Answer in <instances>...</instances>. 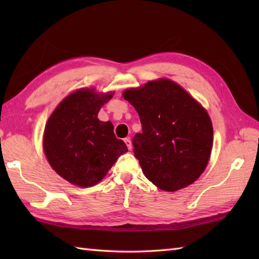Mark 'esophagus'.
<instances>
[{
	"mask_svg": "<svg viewBox=\"0 0 259 259\" xmlns=\"http://www.w3.org/2000/svg\"><path fill=\"white\" fill-rule=\"evenodd\" d=\"M123 141H124V144L126 145V147H128L129 150L133 149V145H131V140L129 138H124Z\"/></svg>",
	"mask_w": 259,
	"mask_h": 259,
	"instance_id": "34e87169",
	"label": "esophagus"
}]
</instances>
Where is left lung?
I'll return each mask as SVG.
<instances>
[{
	"label": "left lung",
	"mask_w": 259,
	"mask_h": 259,
	"mask_svg": "<svg viewBox=\"0 0 259 259\" xmlns=\"http://www.w3.org/2000/svg\"><path fill=\"white\" fill-rule=\"evenodd\" d=\"M123 98L139 114L142 133L133 139L142 171L158 188L176 191L196 181L212 148L207 111L175 82L149 81Z\"/></svg>",
	"instance_id": "left-lung-1"
}]
</instances>
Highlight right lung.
<instances>
[{"label": "right lung", "mask_w": 259, "mask_h": 259, "mask_svg": "<svg viewBox=\"0 0 259 259\" xmlns=\"http://www.w3.org/2000/svg\"><path fill=\"white\" fill-rule=\"evenodd\" d=\"M111 98L112 93L78 90L65 98L48 120L43 138L48 161L71 184L97 185L128 151L115 137L112 123L98 119L99 110Z\"/></svg>", "instance_id": "obj_1"}]
</instances>
